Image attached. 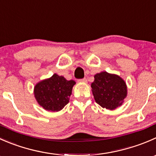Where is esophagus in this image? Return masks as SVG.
Wrapping results in <instances>:
<instances>
[{
	"label": "esophagus",
	"mask_w": 156,
	"mask_h": 156,
	"mask_svg": "<svg viewBox=\"0 0 156 156\" xmlns=\"http://www.w3.org/2000/svg\"><path fill=\"white\" fill-rule=\"evenodd\" d=\"M78 81L79 83H86V82H87V80H86V78H83L81 79V80H79Z\"/></svg>",
	"instance_id": "obj_1"
}]
</instances>
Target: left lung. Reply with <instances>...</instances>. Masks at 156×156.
<instances>
[{"mask_svg": "<svg viewBox=\"0 0 156 156\" xmlns=\"http://www.w3.org/2000/svg\"><path fill=\"white\" fill-rule=\"evenodd\" d=\"M94 79L91 87L95 102L112 111L122 105L127 95V86L121 76L103 71L96 73Z\"/></svg>", "mask_w": 156, "mask_h": 156, "instance_id": "obj_1", "label": "left lung"}]
</instances>
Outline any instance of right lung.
<instances>
[{
	"instance_id": "right-lung-1",
	"label": "right lung",
	"mask_w": 156,
	"mask_h": 156,
	"mask_svg": "<svg viewBox=\"0 0 156 156\" xmlns=\"http://www.w3.org/2000/svg\"><path fill=\"white\" fill-rule=\"evenodd\" d=\"M74 80H67L57 73L37 83L34 95L38 104L48 112H59L69 102Z\"/></svg>"
}]
</instances>
